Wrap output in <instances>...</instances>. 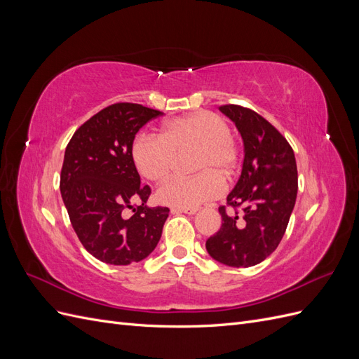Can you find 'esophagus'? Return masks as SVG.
<instances>
[{"mask_svg":"<svg viewBox=\"0 0 359 359\" xmlns=\"http://www.w3.org/2000/svg\"><path fill=\"white\" fill-rule=\"evenodd\" d=\"M199 211V208H172V214H196Z\"/></svg>","mask_w":359,"mask_h":359,"instance_id":"obj_1","label":"esophagus"}]
</instances>
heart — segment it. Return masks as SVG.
Returning a JSON list of instances; mask_svg holds the SVG:
<instances>
[{"label":"heart","mask_w":359,"mask_h":359,"mask_svg":"<svg viewBox=\"0 0 359 359\" xmlns=\"http://www.w3.org/2000/svg\"><path fill=\"white\" fill-rule=\"evenodd\" d=\"M190 151V169L199 173L168 181L157 190V201L178 208H196L220 196L223 181L219 177L231 180L240 166V149L222 116L196 111L170 119L163 126L160 137L137 135L130 154L140 175L151 182H161L169 177L175 156Z\"/></svg>","instance_id":"heart-1"}]
</instances>
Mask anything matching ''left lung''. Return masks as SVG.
<instances>
[{"mask_svg": "<svg viewBox=\"0 0 359 359\" xmlns=\"http://www.w3.org/2000/svg\"><path fill=\"white\" fill-rule=\"evenodd\" d=\"M219 109L235 123L244 142L241 177L227 194V214L220 206L222 227L206 241V250L220 264L253 266L274 252L283 238L297 201L298 172L286 137L255 111L238 104ZM243 208L237 222L236 210Z\"/></svg>", "mask_w": 359, "mask_h": 359, "instance_id": "left-lung-1", "label": "left lung"}]
</instances>
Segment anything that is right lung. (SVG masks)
Listing matches in <instances>:
<instances>
[{
  "label": "right lung",
  "instance_id": "right-lung-1",
  "mask_svg": "<svg viewBox=\"0 0 359 359\" xmlns=\"http://www.w3.org/2000/svg\"><path fill=\"white\" fill-rule=\"evenodd\" d=\"M160 115L136 103L111 104L76 130L66 148L61 196L79 241L104 264L139 262L160 241L169 208L147 205L151 189L140 186L130 154L139 128Z\"/></svg>",
  "mask_w": 359,
  "mask_h": 359
}]
</instances>
